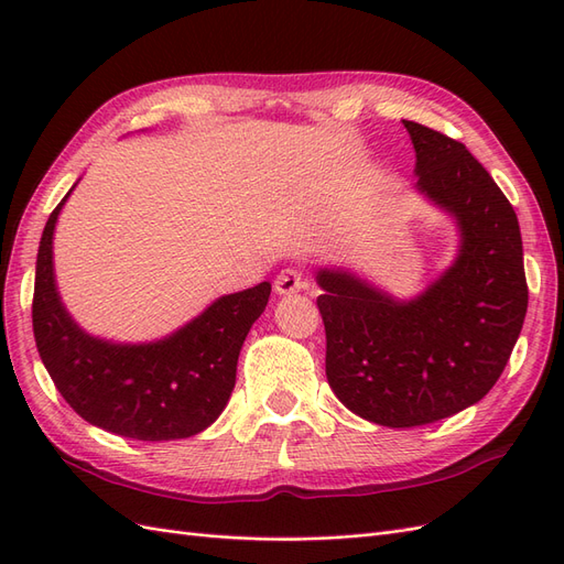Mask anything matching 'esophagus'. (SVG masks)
Returning a JSON list of instances; mask_svg holds the SVG:
<instances>
[{"mask_svg": "<svg viewBox=\"0 0 564 564\" xmlns=\"http://www.w3.org/2000/svg\"><path fill=\"white\" fill-rule=\"evenodd\" d=\"M303 286H305V275H303L301 270H296V268H284L280 275L275 278V292L280 296L301 292Z\"/></svg>", "mask_w": 564, "mask_h": 564, "instance_id": "1", "label": "esophagus"}]
</instances>
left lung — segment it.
Here are the masks:
<instances>
[{"mask_svg": "<svg viewBox=\"0 0 564 564\" xmlns=\"http://www.w3.org/2000/svg\"><path fill=\"white\" fill-rule=\"evenodd\" d=\"M416 191L454 216L460 249L414 301L319 270L327 379L350 412L390 429L447 419L499 381L527 315L518 216L464 143L406 122Z\"/></svg>", "mask_w": 564, "mask_h": 564, "instance_id": "left-lung-1", "label": "left lung"}]
</instances>
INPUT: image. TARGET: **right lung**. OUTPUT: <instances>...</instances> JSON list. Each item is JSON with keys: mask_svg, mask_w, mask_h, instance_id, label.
Returning a JSON list of instances; mask_svg holds the SVG:
<instances>
[{"mask_svg": "<svg viewBox=\"0 0 564 564\" xmlns=\"http://www.w3.org/2000/svg\"><path fill=\"white\" fill-rule=\"evenodd\" d=\"M67 195L44 226L32 296V329L51 381L84 421L115 435L160 442L209 429L230 400L237 357L265 311L270 282L220 296L155 344L89 336L67 315L54 280V228Z\"/></svg>", "mask_w": 564, "mask_h": 564, "instance_id": "obj_1", "label": "right lung"}]
</instances>
